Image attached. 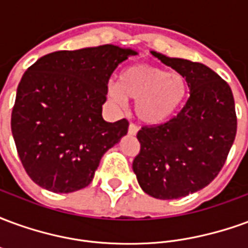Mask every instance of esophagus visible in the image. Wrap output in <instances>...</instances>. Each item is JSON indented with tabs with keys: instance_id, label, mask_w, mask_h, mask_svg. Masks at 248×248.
<instances>
[{
	"instance_id": "34e87169",
	"label": "esophagus",
	"mask_w": 248,
	"mask_h": 248,
	"mask_svg": "<svg viewBox=\"0 0 248 248\" xmlns=\"http://www.w3.org/2000/svg\"><path fill=\"white\" fill-rule=\"evenodd\" d=\"M137 133H138V127H137L134 124H129V134L130 135H135Z\"/></svg>"
}]
</instances>
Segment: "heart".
I'll return each mask as SVG.
<instances>
[{
    "mask_svg": "<svg viewBox=\"0 0 248 248\" xmlns=\"http://www.w3.org/2000/svg\"><path fill=\"white\" fill-rule=\"evenodd\" d=\"M186 79L156 66L137 63L124 67L119 81L106 86L108 98L117 106L135 101V114L146 124H161L177 113L186 97Z\"/></svg>",
    "mask_w": 248,
    "mask_h": 248,
    "instance_id": "obj_1",
    "label": "heart"
}]
</instances>
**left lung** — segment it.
I'll return each mask as SVG.
<instances>
[{"mask_svg": "<svg viewBox=\"0 0 248 248\" xmlns=\"http://www.w3.org/2000/svg\"><path fill=\"white\" fill-rule=\"evenodd\" d=\"M151 54L186 78L190 97L177 117L138 131L140 151L133 170L150 197L179 199L210 185L223 167L236 135L234 97L206 65Z\"/></svg>", "mask_w": 248, "mask_h": 248, "instance_id": "left-lung-1", "label": "left lung"}]
</instances>
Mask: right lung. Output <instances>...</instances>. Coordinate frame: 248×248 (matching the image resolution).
I'll list each match as a JSON object with an SVG mask.
<instances>
[{
	"label": "right lung",
	"mask_w": 248,
	"mask_h": 248,
	"mask_svg": "<svg viewBox=\"0 0 248 248\" xmlns=\"http://www.w3.org/2000/svg\"><path fill=\"white\" fill-rule=\"evenodd\" d=\"M137 54L111 44L54 51L25 71L12 134L33 182L58 194L92 183L103 154L129 129L126 119H103L108 78L121 62Z\"/></svg>",
	"instance_id": "obj_1"
}]
</instances>
